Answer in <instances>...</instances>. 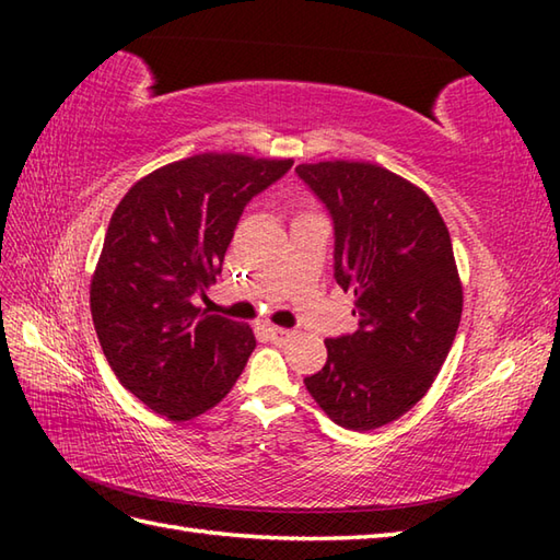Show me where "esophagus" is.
<instances>
[{"instance_id": "34e87169", "label": "esophagus", "mask_w": 560, "mask_h": 560, "mask_svg": "<svg viewBox=\"0 0 560 560\" xmlns=\"http://www.w3.org/2000/svg\"><path fill=\"white\" fill-rule=\"evenodd\" d=\"M267 331H269L271 341H289L293 337V331L291 329H283V327H269Z\"/></svg>"}]
</instances>
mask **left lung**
Here are the masks:
<instances>
[{"instance_id":"1","label":"left lung","mask_w":560,"mask_h":560,"mask_svg":"<svg viewBox=\"0 0 560 560\" xmlns=\"http://www.w3.org/2000/svg\"><path fill=\"white\" fill-rule=\"evenodd\" d=\"M335 223V279L355 295L359 329L327 339L305 387L331 421L373 431L433 385L462 317L447 225L423 189L373 163L295 168Z\"/></svg>"}]
</instances>
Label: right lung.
<instances>
[{
	"instance_id": "obj_1",
	"label": "right lung",
	"mask_w": 560,
	"mask_h": 560,
	"mask_svg": "<svg viewBox=\"0 0 560 560\" xmlns=\"http://www.w3.org/2000/svg\"><path fill=\"white\" fill-rule=\"evenodd\" d=\"M291 159L199 153L141 177L117 205L91 279V315L117 380L149 409L189 421L229 395L253 329L192 303L221 273L247 201Z\"/></svg>"
}]
</instances>
